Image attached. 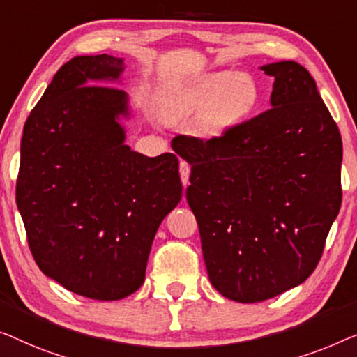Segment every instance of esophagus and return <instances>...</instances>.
Masks as SVG:
<instances>
[{"label":"esophagus","instance_id":"esophagus-1","mask_svg":"<svg viewBox=\"0 0 357 357\" xmlns=\"http://www.w3.org/2000/svg\"><path fill=\"white\" fill-rule=\"evenodd\" d=\"M179 174H181V183H183V185H188L189 174H190V165L188 162L179 163Z\"/></svg>","mask_w":357,"mask_h":357}]
</instances>
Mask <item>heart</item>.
<instances>
[{
    "label": "heart",
    "instance_id": "obj_1",
    "mask_svg": "<svg viewBox=\"0 0 357 357\" xmlns=\"http://www.w3.org/2000/svg\"><path fill=\"white\" fill-rule=\"evenodd\" d=\"M259 102V87L245 73H212L179 82L165 98L168 119L199 113L205 134H220L252 112Z\"/></svg>",
    "mask_w": 357,
    "mask_h": 357
}]
</instances>
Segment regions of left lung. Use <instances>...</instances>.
<instances>
[{
	"mask_svg": "<svg viewBox=\"0 0 357 357\" xmlns=\"http://www.w3.org/2000/svg\"><path fill=\"white\" fill-rule=\"evenodd\" d=\"M260 69L275 77L272 108L205 142L173 139L210 283L238 303L307 280L341 207L343 144L315 80L296 61Z\"/></svg>",
	"mask_w": 357,
	"mask_h": 357,
	"instance_id": "obj_1",
	"label": "left lung"
}]
</instances>
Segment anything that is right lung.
Instances as JSON below:
<instances>
[{"instance_id":"right-lung-1","label":"right lung","mask_w":357,"mask_h":357,"mask_svg":"<svg viewBox=\"0 0 357 357\" xmlns=\"http://www.w3.org/2000/svg\"><path fill=\"white\" fill-rule=\"evenodd\" d=\"M123 71L109 54L58 69L24 124L16 185L38 268L98 301L140 288L160 223L183 195L176 155L150 158L124 144L128 93L95 85Z\"/></svg>"}]
</instances>
